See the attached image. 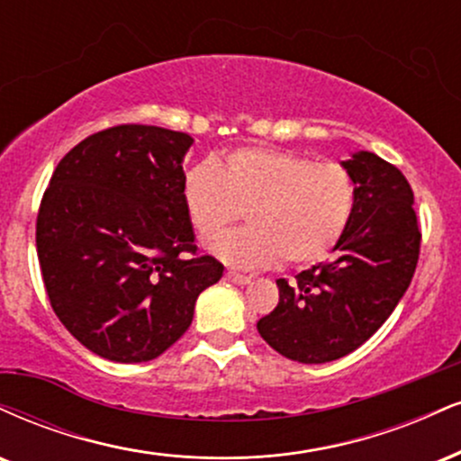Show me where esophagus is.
Wrapping results in <instances>:
<instances>
[{"label": "esophagus", "mask_w": 461, "mask_h": 461, "mask_svg": "<svg viewBox=\"0 0 461 461\" xmlns=\"http://www.w3.org/2000/svg\"><path fill=\"white\" fill-rule=\"evenodd\" d=\"M225 279L231 281V284H236V285H249V284H251V276L240 275V273H231V270H227Z\"/></svg>", "instance_id": "obj_1"}]
</instances>
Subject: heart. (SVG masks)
<instances>
[{
	"instance_id": "heart-1",
	"label": "heart",
	"mask_w": 461,
	"mask_h": 461,
	"mask_svg": "<svg viewBox=\"0 0 461 461\" xmlns=\"http://www.w3.org/2000/svg\"><path fill=\"white\" fill-rule=\"evenodd\" d=\"M354 199L352 176L341 165L270 148L231 149L223 163H199L182 180V202L202 240L223 234L247 210L251 227L208 245L240 270L326 258L350 223Z\"/></svg>"
}]
</instances>
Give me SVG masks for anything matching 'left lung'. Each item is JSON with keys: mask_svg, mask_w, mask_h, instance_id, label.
<instances>
[{"mask_svg": "<svg viewBox=\"0 0 461 461\" xmlns=\"http://www.w3.org/2000/svg\"><path fill=\"white\" fill-rule=\"evenodd\" d=\"M343 167L357 199L335 258L276 281L279 303L258 321L264 341L298 363H329L363 346L417 270L420 230L406 176L374 152L354 154Z\"/></svg>", "mask_w": 461, "mask_h": 461, "instance_id": "left-lung-1", "label": "left lung"}]
</instances>
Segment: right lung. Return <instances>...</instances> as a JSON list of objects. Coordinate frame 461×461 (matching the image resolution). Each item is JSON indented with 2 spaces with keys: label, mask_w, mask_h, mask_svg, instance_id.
<instances>
[{
  "label": "right lung",
  "mask_w": 461,
  "mask_h": 461,
  "mask_svg": "<svg viewBox=\"0 0 461 461\" xmlns=\"http://www.w3.org/2000/svg\"><path fill=\"white\" fill-rule=\"evenodd\" d=\"M191 143L160 126H111L77 143L44 191V290L66 330L98 357H160L191 326L199 294L223 276V264L199 253L182 202Z\"/></svg>",
  "instance_id": "add662e5"
}]
</instances>
